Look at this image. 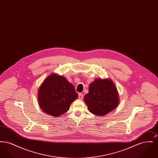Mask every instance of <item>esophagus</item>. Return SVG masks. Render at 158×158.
<instances>
[{"mask_svg": "<svg viewBox=\"0 0 158 158\" xmlns=\"http://www.w3.org/2000/svg\"><path fill=\"white\" fill-rule=\"evenodd\" d=\"M78 98H79V99H82L83 98V94H82L81 93H79V94H78Z\"/></svg>", "mask_w": 158, "mask_h": 158, "instance_id": "34e87169", "label": "esophagus"}]
</instances>
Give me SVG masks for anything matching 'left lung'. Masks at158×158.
<instances>
[{
	"label": "left lung",
	"instance_id": "left-lung-1",
	"mask_svg": "<svg viewBox=\"0 0 158 158\" xmlns=\"http://www.w3.org/2000/svg\"><path fill=\"white\" fill-rule=\"evenodd\" d=\"M84 101L90 113L104 116L114 110L119 103L117 89L110 79H96L89 86Z\"/></svg>",
	"mask_w": 158,
	"mask_h": 158
}]
</instances>
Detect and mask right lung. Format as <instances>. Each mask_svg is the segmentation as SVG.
<instances>
[{
  "instance_id": "obj_1",
  "label": "right lung",
  "mask_w": 158,
  "mask_h": 158,
  "mask_svg": "<svg viewBox=\"0 0 158 158\" xmlns=\"http://www.w3.org/2000/svg\"><path fill=\"white\" fill-rule=\"evenodd\" d=\"M78 95L72 84L66 77L57 74L48 76L38 92V104L44 113L59 117L67 112Z\"/></svg>"
}]
</instances>
